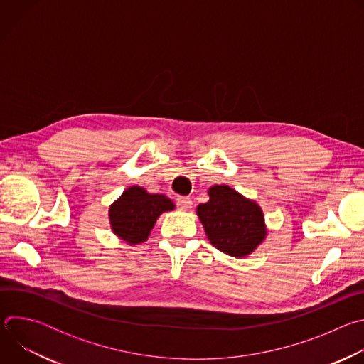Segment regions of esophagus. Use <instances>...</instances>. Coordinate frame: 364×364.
Instances as JSON below:
<instances>
[{"instance_id": "1", "label": "esophagus", "mask_w": 364, "mask_h": 364, "mask_svg": "<svg viewBox=\"0 0 364 364\" xmlns=\"http://www.w3.org/2000/svg\"><path fill=\"white\" fill-rule=\"evenodd\" d=\"M191 205H193L191 198H188V197H177V207H178L180 210L187 212V210L191 209Z\"/></svg>"}]
</instances>
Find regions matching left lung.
Masks as SVG:
<instances>
[{
    "label": "left lung",
    "mask_w": 364,
    "mask_h": 364,
    "mask_svg": "<svg viewBox=\"0 0 364 364\" xmlns=\"http://www.w3.org/2000/svg\"><path fill=\"white\" fill-rule=\"evenodd\" d=\"M197 216L207 239L229 256L245 257L267 237L261 207L229 186H212L209 201L197 205Z\"/></svg>",
    "instance_id": "left-lung-1"
}]
</instances>
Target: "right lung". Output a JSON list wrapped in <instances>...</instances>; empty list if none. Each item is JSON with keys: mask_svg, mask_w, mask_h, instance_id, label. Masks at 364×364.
Wrapping results in <instances>:
<instances>
[{"mask_svg": "<svg viewBox=\"0 0 364 364\" xmlns=\"http://www.w3.org/2000/svg\"><path fill=\"white\" fill-rule=\"evenodd\" d=\"M174 207L164 194H151L144 187L131 186L109 207L111 229L128 245L142 243L160 215L174 210Z\"/></svg>", "mask_w": 364, "mask_h": 364, "instance_id": "add662e5", "label": "right lung"}]
</instances>
